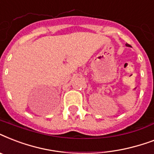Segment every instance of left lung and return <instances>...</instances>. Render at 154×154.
Masks as SVG:
<instances>
[{"instance_id":"left-lung-1","label":"left lung","mask_w":154,"mask_h":154,"mask_svg":"<svg viewBox=\"0 0 154 154\" xmlns=\"http://www.w3.org/2000/svg\"><path fill=\"white\" fill-rule=\"evenodd\" d=\"M127 46H129V45H127Z\"/></svg>"}]
</instances>
